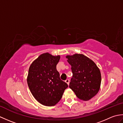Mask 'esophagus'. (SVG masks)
<instances>
[{
    "mask_svg": "<svg viewBox=\"0 0 123 123\" xmlns=\"http://www.w3.org/2000/svg\"><path fill=\"white\" fill-rule=\"evenodd\" d=\"M69 81H69V79H67L66 81H65V82H66L68 85H69Z\"/></svg>",
    "mask_w": 123,
    "mask_h": 123,
    "instance_id": "1",
    "label": "esophagus"
}]
</instances>
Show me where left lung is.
<instances>
[{"label":"left lung","instance_id":"1","mask_svg":"<svg viewBox=\"0 0 123 123\" xmlns=\"http://www.w3.org/2000/svg\"><path fill=\"white\" fill-rule=\"evenodd\" d=\"M66 58L73 74L69 88L80 100H90L100 89V70L92 60L82 54L68 55Z\"/></svg>","mask_w":123,"mask_h":123}]
</instances>
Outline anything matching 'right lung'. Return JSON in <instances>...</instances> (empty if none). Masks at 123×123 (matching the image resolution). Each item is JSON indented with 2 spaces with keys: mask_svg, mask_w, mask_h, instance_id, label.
Segmentation results:
<instances>
[{
  "mask_svg": "<svg viewBox=\"0 0 123 123\" xmlns=\"http://www.w3.org/2000/svg\"><path fill=\"white\" fill-rule=\"evenodd\" d=\"M60 55L54 56L49 53L41 54L29 68L27 84L31 93L38 103L46 106L55 105L68 87L60 79L56 65Z\"/></svg>",
  "mask_w": 123,
  "mask_h": 123,
  "instance_id": "right-lung-1",
  "label": "right lung"
}]
</instances>
